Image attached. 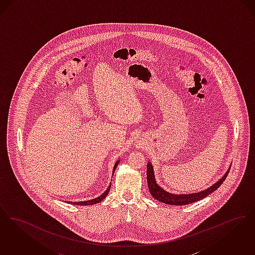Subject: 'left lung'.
<instances>
[{"mask_svg": "<svg viewBox=\"0 0 255 255\" xmlns=\"http://www.w3.org/2000/svg\"><path fill=\"white\" fill-rule=\"evenodd\" d=\"M230 171V168L227 170L225 175L217 181L215 184H213L210 188L201 190L199 192L194 193H188V194H173L170 192H167L164 188H161L155 181L153 166L150 164V162L147 163L146 166V180H147V186L150 194L153 198L158 200L161 203H165L167 205H174V206H184L188 205L193 202H197L199 200L203 199L210 195L214 190H216L222 185V183L225 181V179L228 176Z\"/></svg>", "mask_w": 255, "mask_h": 255, "instance_id": "8db88e82", "label": "left lung"}]
</instances>
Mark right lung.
<instances>
[{
  "label": "right lung",
  "instance_id": "add662e5",
  "mask_svg": "<svg viewBox=\"0 0 255 255\" xmlns=\"http://www.w3.org/2000/svg\"><path fill=\"white\" fill-rule=\"evenodd\" d=\"M119 162H120V160H118L116 163H115V165H114V167H113V171H112V175H113V173H114V171H115V169H116V167L118 166V164H119ZM111 185L109 186V188L106 189V191L104 192V193H102L101 195H100L99 197H97V198H94V199L89 200V201H82V202H68V203H70V204H73V205H79V206H88V205H93V204H97V203H100L102 200L105 199L106 197H107V195L109 194V192H110V189H111Z\"/></svg>",
  "mask_w": 255,
  "mask_h": 255
}]
</instances>
